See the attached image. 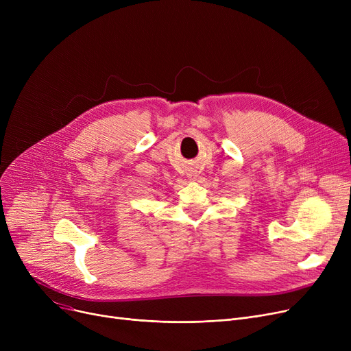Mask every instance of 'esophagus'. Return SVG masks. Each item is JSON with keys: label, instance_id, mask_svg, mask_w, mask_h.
<instances>
[{"label": "esophagus", "instance_id": "obj_1", "mask_svg": "<svg viewBox=\"0 0 351 351\" xmlns=\"http://www.w3.org/2000/svg\"><path fill=\"white\" fill-rule=\"evenodd\" d=\"M188 178H189L191 180H196V178H197V172H196V171H193V169H191V171L188 172Z\"/></svg>", "mask_w": 351, "mask_h": 351}]
</instances>
